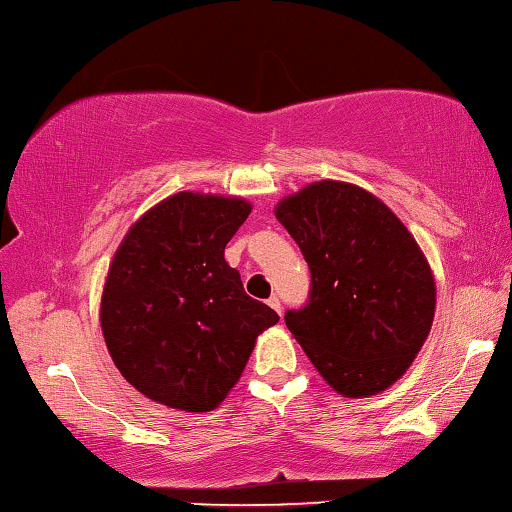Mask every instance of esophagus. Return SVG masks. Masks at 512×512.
Listing matches in <instances>:
<instances>
[{
    "label": "esophagus",
    "mask_w": 512,
    "mask_h": 512,
    "mask_svg": "<svg viewBox=\"0 0 512 512\" xmlns=\"http://www.w3.org/2000/svg\"><path fill=\"white\" fill-rule=\"evenodd\" d=\"M269 305L273 307L275 312H278V314L282 316V300H280L278 296H271V298H269Z\"/></svg>",
    "instance_id": "obj_1"
}]
</instances>
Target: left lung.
<instances>
[{
    "mask_svg": "<svg viewBox=\"0 0 512 512\" xmlns=\"http://www.w3.org/2000/svg\"><path fill=\"white\" fill-rule=\"evenodd\" d=\"M312 273L310 298L285 323L335 392L360 399L396 383L424 346L435 280L385 202L321 180L275 207Z\"/></svg>",
    "mask_w": 512,
    "mask_h": 512,
    "instance_id": "obj_1",
    "label": "left lung"
}]
</instances>
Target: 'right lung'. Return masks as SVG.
<instances>
[{"label":"right lung","instance_id":"right-lung-1","mask_svg":"<svg viewBox=\"0 0 512 512\" xmlns=\"http://www.w3.org/2000/svg\"><path fill=\"white\" fill-rule=\"evenodd\" d=\"M248 214L241 198L175 193L129 227L113 255L102 335L118 371L148 399L214 410L237 385L259 332L280 321L225 262Z\"/></svg>","mask_w":512,"mask_h":512}]
</instances>
